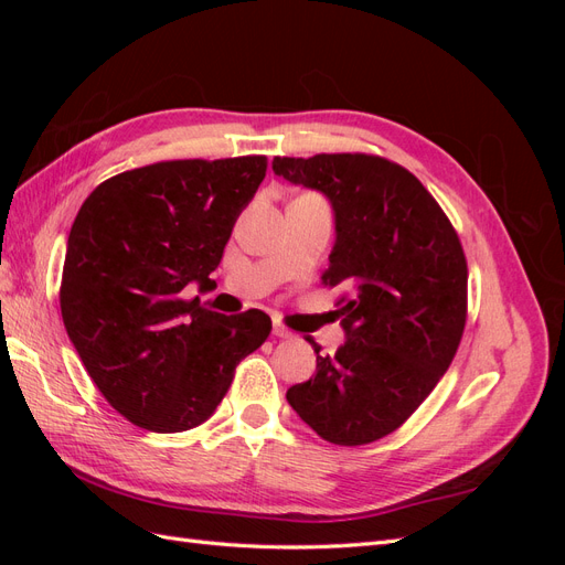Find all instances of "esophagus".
<instances>
[{
    "label": "esophagus",
    "mask_w": 565,
    "mask_h": 565,
    "mask_svg": "<svg viewBox=\"0 0 565 565\" xmlns=\"http://www.w3.org/2000/svg\"><path fill=\"white\" fill-rule=\"evenodd\" d=\"M273 334H276L278 339H295V332L287 330L280 320L273 322Z\"/></svg>",
    "instance_id": "34e87169"
}]
</instances>
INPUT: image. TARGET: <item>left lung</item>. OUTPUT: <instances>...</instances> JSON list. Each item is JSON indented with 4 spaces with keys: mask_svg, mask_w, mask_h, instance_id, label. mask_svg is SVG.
Returning <instances> with one entry per match:
<instances>
[{
    "mask_svg": "<svg viewBox=\"0 0 565 565\" xmlns=\"http://www.w3.org/2000/svg\"><path fill=\"white\" fill-rule=\"evenodd\" d=\"M273 172L334 210L324 287H341L347 341L287 403L334 446L396 431L450 367L467 322V256L434 195L405 167L365 152L276 158Z\"/></svg>",
    "mask_w": 565,
    "mask_h": 565,
    "instance_id": "left-lung-1",
    "label": "left lung"
}]
</instances>
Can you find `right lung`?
I'll use <instances>...</instances> for the list:
<instances>
[{
    "instance_id": "add662e5",
    "label": "right lung",
    "mask_w": 565,
    "mask_h": 565,
    "mask_svg": "<svg viewBox=\"0 0 565 565\" xmlns=\"http://www.w3.org/2000/svg\"><path fill=\"white\" fill-rule=\"evenodd\" d=\"M266 167V156L156 162L96 185L75 216L63 324L104 398L141 429L210 419L270 334L262 311L221 316L181 297L210 280Z\"/></svg>"
}]
</instances>
